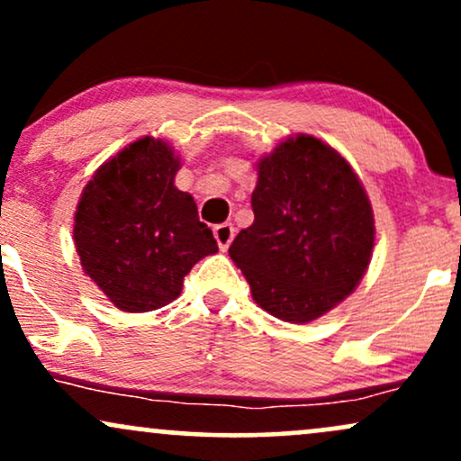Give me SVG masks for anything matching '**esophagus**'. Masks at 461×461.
<instances>
[{"mask_svg": "<svg viewBox=\"0 0 461 461\" xmlns=\"http://www.w3.org/2000/svg\"><path fill=\"white\" fill-rule=\"evenodd\" d=\"M212 231H214V238H216V242H219L221 249H227L230 247V242L234 240V225L231 223L216 225Z\"/></svg>", "mask_w": 461, "mask_h": 461, "instance_id": "1", "label": "esophagus"}]
</instances>
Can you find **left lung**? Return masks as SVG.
I'll return each mask as SVG.
<instances>
[{"instance_id":"1","label":"left lung","mask_w":461,"mask_h":461,"mask_svg":"<svg viewBox=\"0 0 461 461\" xmlns=\"http://www.w3.org/2000/svg\"><path fill=\"white\" fill-rule=\"evenodd\" d=\"M256 219L230 258L253 301L288 322H310L351 294L375 245L370 201L348 162L327 142L299 134L258 162Z\"/></svg>"}]
</instances>
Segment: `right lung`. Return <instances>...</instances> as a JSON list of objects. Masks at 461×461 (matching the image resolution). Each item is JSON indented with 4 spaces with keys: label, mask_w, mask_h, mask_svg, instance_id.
Returning a JSON list of instances; mask_svg holds the SVG:
<instances>
[{
    "label": "right lung",
    "mask_w": 461,
    "mask_h": 461,
    "mask_svg": "<svg viewBox=\"0 0 461 461\" xmlns=\"http://www.w3.org/2000/svg\"><path fill=\"white\" fill-rule=\"evenodd\" d=\"M177 171L168 142L145 136L104 162L79 197V262L119 310L171 303L190 268L219 251L194 199L173 184Z\"/></svg>",
    "instance_id": "obj_1"
}]
</instances>
